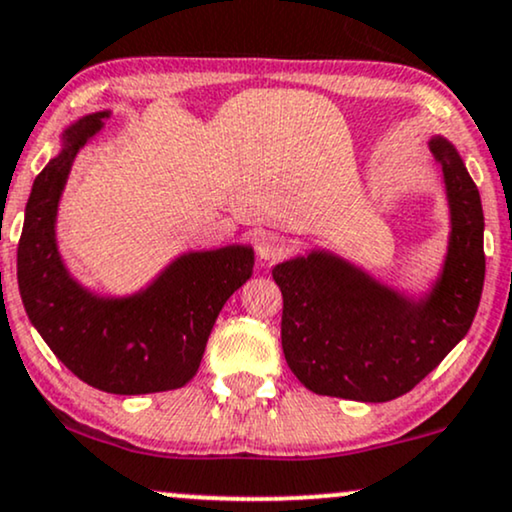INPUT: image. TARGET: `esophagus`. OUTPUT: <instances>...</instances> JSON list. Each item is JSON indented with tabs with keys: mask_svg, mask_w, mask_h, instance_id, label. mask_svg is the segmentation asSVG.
I'll list each match as a JSON object with an SVG mask.
<instances>
[{
	"mask_svg": "<svg viewBox=\"0 0 512 512\" xmlns=\"http://www.w3.org/2000/svg\"><path fill=\"white\" fill-rule=\"evenodd\" d=\"M288 252V240L276 236V233H264V236L257 240V255L264 262H276L281 260Z\"/></svg>",
	"mask_w": 512,
	"mask_h": 512,
	"instance_id": "obj_1",
	"label": "esophagus"
}]
</instances>
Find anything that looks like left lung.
Instances as JSON below:
<instances>
[{
  "instance_id": "left-lung-1",
  "label": "left lung",
  "mask_w": 512,
  "mask_h": 512,
  "mask_svg": "<svg viewBox=\"0 0 512 512\" xmlns=\"http://www.w3.org/2000/svg\"><path fill=\"white\" fill-rule=\"evenodd\" d=\"M432 152L446 178L451 245L432 295L420 303L326 252L276 264L281 346L305 389L386 403L415 389L470 331L484 286V214L463 159L443 138Z\"/></svg>"
}]
</instances>
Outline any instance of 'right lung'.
Listing matches in <instances>:
<instances>
[{"instance_id": "right-lung-1", "label": "right lung", "mask_w": 512, "mask_h": 512, "mask_svg": "<svg viewBox=\"0 0 512 512\" xmlns=\"http://www.w3.org/2000/svg\"><path fill=\"white\" fill-rule=\"evenodd\" d=\"M109 112L73 123L35 178L18 240V291L52 353L85 384L116 396L174 391L195 377L221 307L252 276L250 248L190 252L131 298H97L61 262L54 219L78 150Z\"/></svg>"}]
</instances>
